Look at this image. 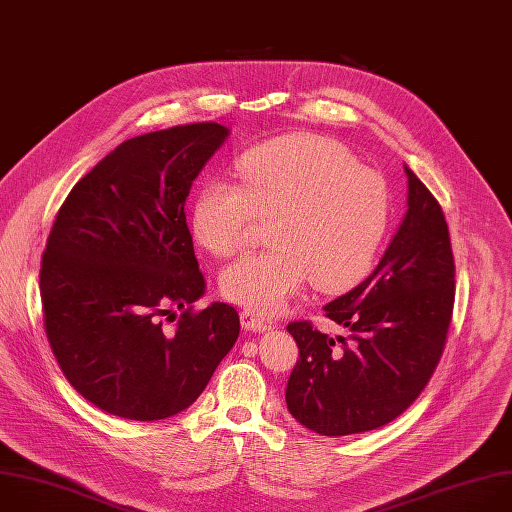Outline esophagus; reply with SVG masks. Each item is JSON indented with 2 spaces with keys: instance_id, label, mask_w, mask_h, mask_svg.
Instances as JSON below:
<instances>
[{
  "instance_id": "obj_1",
  "label": "esophagus",
  "mask_w": 512,
  "mask_h": 512,
  "mask_svg": "<svg viewBox=\"0 0 512 512\" xmlns=\"http://www.w3.org/2000/svg\"><path fill=\"white\" fill-rule=\"evenodd\" d=\"M241 325L245 327V329H249V331H267V329H271V323L269 321H265V319H261L259 315H255L253 311H241Z\"/></svg>"
}]
</instances>
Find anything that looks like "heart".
I'll return each mask as SVG.
<instances>
[{
	"label": "heart",
	"instance_id": "obj_1",
	"mask_svg": "<svg viewBox=\"0 0 512 512\" xmlns=\"http://www.w3.org/2000/svg\"><path fill=\"white\" fill-rule=\"evenodd\" d=\"M237 181L207 183L191 215L197 241L215 255H233L259 219H271L273 249L223 269L227 299L275 313L309 277L317 291L337 293L370 269L390 223V191L346 148L311 134L283 136L245 152Z\"/></svg>",
	"mask_w": 512,
	"mask_h": 512
}]
</instances>
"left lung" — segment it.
I'll use <instances>...</instances> for the list:
<instances>
[{"label": "left lung", "mask_w": 512, "mask_h": 512, "mask_svg": "<svg viewBox=\"0 0 512 512\" xmlns=\"http://www.w3.org/2000/svg\"><path fill=\"white\" fill-rule=\"evenodd\" d=\"M404 170L408 211L382 261L323 307L348 337L335 342L309 321L287 325L299 360L285 402L299 424L321 436L360 434L398 418L426 388L446 344L454 307L448 225L434 195Z\"/></svg>", "instance_id": "left-lung-1"}]
</instances>
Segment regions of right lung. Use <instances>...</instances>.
Returning <instances> with one entry per match:
<instances>
[{
  "label": "right lung",
  "mask_w": 512,
  "mask_h": 512,
  "mask_svg": "<svg viewBox=\"0 0 512 512\" xmlns=\"http://www.w3.org/2000/svg\"><path fill=\"white\" fill-rule=\"evenodd\" d=\"M227 136L197 122L124 140L56 215L40 269L46 335L74 390L108 414L152 422L187 410L237 342L235 307L193 309L205 275L185 215ZM170 306L184 309L175 326Z\"/></svg>",
  "instance_id": "add662e5"
}]
</instances>
